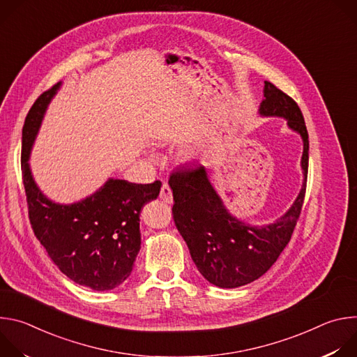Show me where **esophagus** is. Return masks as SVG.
Returning <instances> with one entry per match:
<instances>
[{"label":"esophagus","mask_w":357,"mask_h":357,"mask_svg":"<svg viewBox=\"0 0 357 357\" xmlns=\"http://www.w3.org/2000/svg\"><path fill=\"white\" fill-rule=\"evenodd\" d=\"M160 197H161V200H164L165 203H172L174 196H172V190H171V188H169L168 183H164V185H162Z\"/></svg>","instance_id":"34e87169"}]
</instances>
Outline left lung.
I'll return each mask as SVG.
<instances>
[{
	"mask_svg": "<svg viewBox=\"0 0 357 357\" xmlns=\"http://www.w3.org/2000/svg\"><path fill=\"white\" fill-rule=\"evenodd\" d=\"M260 114L285 117L289 128L303 139L302 189L291 209L275 223L252 227L233 218L200 164L176 169L169 176L175 226L186 241L199 273L220 288L250 284L270 270L291 240L307 190L310 139L296 101L266 82Z\"/></svg>",
	"mask_w": 357,
	"mask_h": 357,
	"instance_id": "8db88e82",
	"label": "left lung"
}]
</instances>
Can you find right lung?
<instances>
[{"label": "right lung", "instance_id": "obj_1", "mask_svg": "<svg viewBox=\"0 0 357 357\" xmlns=\"http://www.w3.org/2000/svg\"><path fill=\"white\" fill-rule=\"evenodd\" d=\"M59 84L43 91L28 112L22 128L21 168L32 230L59 270L79 285L107 291L131 274L141 248L139 213L158 197L161 182L138 185L109 179L91 196L58 205L38 189L28 165L29 151L43 113Z\"/></svg>", "mask_w": 357, "mask_h": 357}]
</instances>
